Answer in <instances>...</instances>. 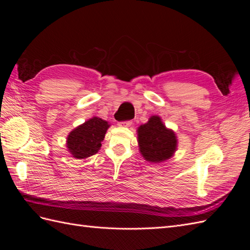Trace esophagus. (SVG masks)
<instances>
[{"instance_id": "obj_1", "label": "esophagus", "mask_w": 250, "mask_h": 250, "mask_svg": "<svg viewBox=\"0 0 250 250\" xmlns=\"http://www.w3.org/2000/svg\"><path fill=\"white\" fill-rule=\"evenodd\" d=\"M132 124V121H122V122H119L118 125L121 127H129Z\"/></svg>"}]
</instances>
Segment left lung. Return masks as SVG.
Masks as SVG:
<instances>
[{"mask_svg":"<svg viewBox=\"0 0 250 250\" xmlns=\"http://www.w3.org/2000/svg\"><path fill=\"white\" fill-rule=\"evenodd\" d=\"M137 132L140 153L145 161L160 164L175 154L176 133L166 127L160 116H151L147 123L138 127Z\"/></svg>","mask_w":250,"mask_h":250,"instance_id":"1","label":"left lung"}]
</instances>
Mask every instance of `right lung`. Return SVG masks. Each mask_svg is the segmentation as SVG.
I'll return each mask as SVG.
<instances>
[{"label": "right lung", "mask_w": 250, "mask_h": 250, "mask_svg": "<svg viewBox=\"0 0 250 250\" xmlns=\"http://www.w3.org/2000/svg\"><path fill=\"white\" fill-rule=\"evenodd\" d=\"M110 124L99 117H93L77 126L66 138V148L76 160H83L96 154Z\"/></svg>", "instance_id": "1"}]
</instances>
